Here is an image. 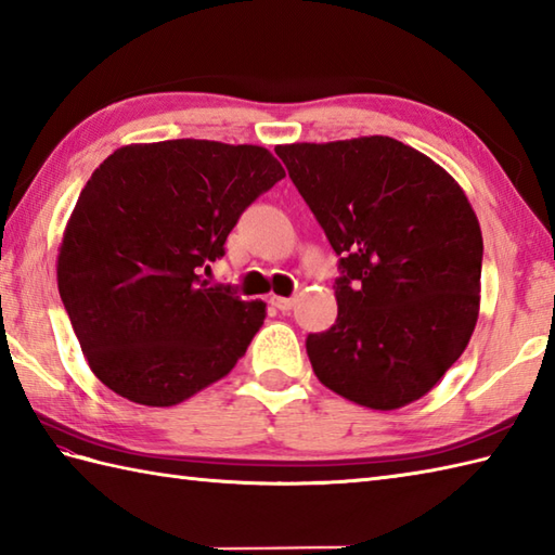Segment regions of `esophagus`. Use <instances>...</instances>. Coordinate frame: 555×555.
I'll use <instances>...</instances> for the list:
<instances>
[{"instance_id":"1","label":"esophagus","mask_w":555,"mask_h":555,"mask_svg":"<svg viewBox=\"0 0 555 555\" xmlns=\"http://www.w3.org/2000/svg\"><path fill=\"white\" fill-rule=\"evenodd\" d=\"M270 304H273L275 309L282 311V313L294 309V299H292V297H270Z\"/></svg>"}]
</instances>
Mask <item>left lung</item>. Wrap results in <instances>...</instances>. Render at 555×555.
<instances>
[{
    "mask_svg": "<svg viewBox=\"0 0 555 555\" xmlns=\"http://www.w3.org/2000/svg\"><path fill=\"white\" fill-rule=\"evenodd\" d=\"M275 154L341 268L337 323L306 339L315 377L373 411L425 397L461 359L479 313L482 230L461 184L382 134Z\"/></svg>",
    "mask_w": 555,
    "mask_h": 555,
    "instance_id": "1",
    "label": "left lung"
}]
</instances>
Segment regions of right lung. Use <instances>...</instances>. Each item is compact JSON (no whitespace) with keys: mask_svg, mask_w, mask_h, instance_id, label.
Wrapping results in <instances>:
<instances>
[{"mask_svg":"<svg viewBox=\"0 0 555 555\" xmlns=\"http://www.w3.org/2000/svg\"><path fill=\"white\" fill-rule=\"evenodd\" d=\"M282 178L263 146L211 140L128 144L94 170L66 223L56 282L90 371L111 391L176 405L235 367L266 304L208 285L202 268Z\"/></svg>","mask_w":555,"mask_h":555,"instance_id":"1","label":"right lung"}]
</instances>
